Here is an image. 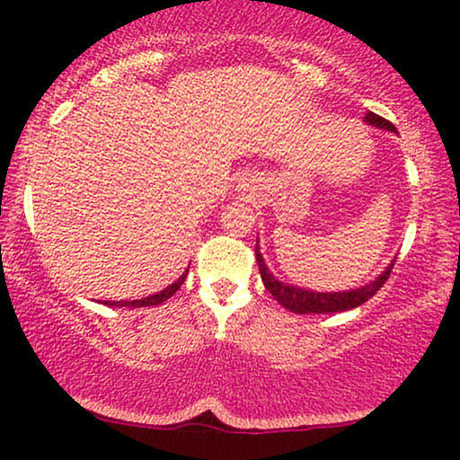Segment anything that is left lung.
I'll return each mask as SVG.
<instances>
[{
	"label": "left lung",
	"mask_w": 460,
	"mask_h": 460,
	"mask_svg": "<svg viewBox=\"0 0 460 460\" xmlns=\"http://www.w3.org/2000/svg\"><path fill=\"white\" fill-rule=\"evenodd\" d=\"M364 121L375 125V128L395 131L392 121L375 115V112H368V115L364 117ZM255 257H257V266H260L263 287L272 293V297L279 301L282 307H287L288 312H295V314H335V312H345V310H351V307L367 304V301L373 297V295H376V291H379L383 285H385V280L389 279V274H392V268H394L392 263V266H389L385 272L373 282V285L356 288V291L314 293V291H304V288H297V287L282 285L280 280H276L274 276L268 272L266 263H263V257L257 247H255Z\"/></svg>",
	"instance_id": "8db88e82"
}]
</instances>
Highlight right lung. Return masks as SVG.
<instances>
[{"label": "right lung", "instance_id": "obj_1", "mask_svg": "<svg viewBox=\"0 0 460 460\" xmlns=\"http://www.w3.org/2000/svg\"><path fill=\"white\" fill-rule=\"evenodd\" d=\"M186 274H188V270L184 274L180 276L178 280L173 282V285H169L165 291H161V293H156V295H150V297H144V299H136V301H104L106 305H119V307H146V305H159V304H163V301H167L169 297H172V295L178 291V288L181 287V282H184V279H186Z\"/></svg>", "mask_w": 460, "mask_h": 460}]
</instances>
